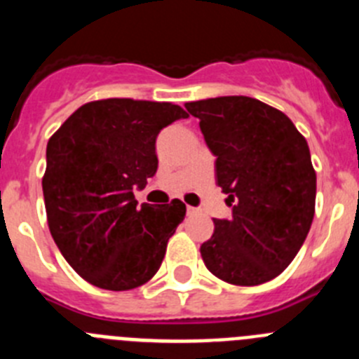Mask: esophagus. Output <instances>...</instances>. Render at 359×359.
<instances>
[{
    "label": "esophagus",
    "mask_w": 359,
    "mask_h": 359,
    "mask_svg": "<svg viewBox=\"0 0 359 359\" xmlns=\"http://www.w3.org/2000/svg\"><path fill=\"white\" fill-rule=\"evenodd\" d=\"M187 214H189V215L198 214V208H194V207H187Z\"/></svg>",
    "instance_id": "obj_1"
}]
</instances>
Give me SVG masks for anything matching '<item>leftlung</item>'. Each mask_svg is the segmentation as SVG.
Segmentation results:
<instances>
[{
	"instance_id": "left-lung-1",
	"label": "left lung",
	"mask_w": 359,
	"mask_h": 359,
	"mask_svg": "<svg viewBox=\"0 0 359 359\" xmlns=\"http://www.w3.org/2000/svg\"><path fill=\"white\" fill-rule=\"evenodd\" d=\"M215 156L230 219H214L201 244L210 273L236 286L280 275L309 233L316 174L307 142L282 111L252 97L187 102Z\"/></svg>"
}]
</instances>
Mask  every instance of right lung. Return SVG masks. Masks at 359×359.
<instances>
[{
	"instance_id": "right-lung-1",
	"label": "right lung",
	"mask_w": 359,
	"mask_h": 359,
	"mask_svg": "<svg viewBox=\"0 0 359 359\" xmlns=\"http://www.w3.org/2000/svg\"><path fill=\"white\" fill-rule=\"evenodd\" d=\"M187 111L170 102L106 98L79 107L46 145L43 194L50 233L68 264L102 290L151 280L185 205L138 207L133 190L156 174V138Z\"/></svg>"
}]
</instances>
